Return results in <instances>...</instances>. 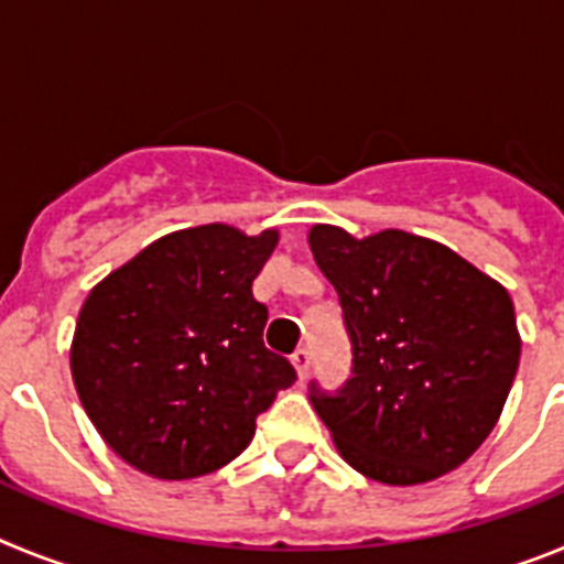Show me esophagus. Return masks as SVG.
<instances>
[{
	"label": "esophagus",
	"mask_w": 564,
	"mask_h": 564,
	"mask_svg": "<svg viewBox=\"0 0 564 564\" xmlns=\"http://www.w3.org/2000/svg\"><path fill=\"white\" fill-rule=\"evenodd\" d=\"M291 361L293 367H296V376L307 378V370H311V350H307V347H299L291 356Z\"/></svg>",
	"instance_id": "esophagus-1"
}]
</instances>
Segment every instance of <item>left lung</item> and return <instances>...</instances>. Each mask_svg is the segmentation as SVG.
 Instances as JSON below:
<instances>
[{
    "label": "left lung",
    "instance_id": "obj_1",
    "mask_svg": "<svg viewBox=\"0 0 564 564\" xmlns=\"http://www.w3.org/2000/svg\"><path fill=\"white\" fill-rule=\"evenodd\" d=\"M313 259L336 288L352 378L336 395L311 383L338 455L387 486L446 475L480 449L520 364L506 288L435 239L352 237L313 226Z\"/></svg>",
    "mask_w": 564,
    "mask_h": 564
}]
</instances>
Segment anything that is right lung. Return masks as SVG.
I'll use <instances>...</instances> for the list:
<instances>
[{
    "mask_svg": "<svg viewBox=\"0 0 564 564\" xmlns=\"http://www.w3.org/2000/svg\"><path fill=\"white\" fill-rule=\"evenodd\" d=\"M276 239V228L248 237L226 223L172 231L84 299L73 383L104 443L143 475L223 468L296 381L262 341L268 307L251 291Z\"/></svg>",
    "mask_w": 564,
    "mask_h": 564,
    "instance_id": "right-lung-1",
    "label": "right lung"
}]
</instances>
